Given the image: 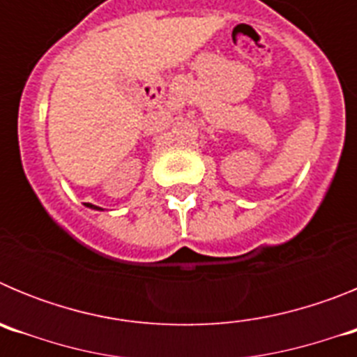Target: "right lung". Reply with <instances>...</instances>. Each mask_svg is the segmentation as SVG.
Returning <instances> with one entry per match:
<instances>
[{
    "label": "right lung",
    "instance_id": "1",
    "mask_svg": "<svg viewBox=\"0 0 357 357\" xmlns=\"http://www.w3.org/2000/svg\"><path fill=\"white\" fill-rule=\"evenodd\" d=\"M85 207H89V209H94V211H103L102 207H98V206H93V204H84Z\"/></svg>",
    "mask_w": 357,
    "mask_h": 357
}]
</instances>
